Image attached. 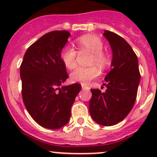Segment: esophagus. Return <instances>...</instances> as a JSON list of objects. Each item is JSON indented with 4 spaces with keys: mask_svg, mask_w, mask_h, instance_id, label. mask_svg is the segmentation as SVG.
<instances>
[{
    "mask_svg": "<svg viewBox=\"0 0 157 157\" xmlns=\"http://www.w3.org/2000/svg\"><path fill=\"white\" fill-rule=\"evenodd\" d=\"M81 86H82V89H83V90H87L88 89V86L85 84H81Z\"/></svg>",
    "mask_w": 157,
    "mask_h": 157,
    "instance_id": "34e87169",
    "label": "esophagus"
}]
</instances>
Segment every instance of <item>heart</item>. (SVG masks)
Wrapping results in <instances>:
<instances>
[{
    "instance_id": "heart-1",
    "label": "heart",
    "mask_w": 157,
    "mask_h": 157,
    "mask_svg": "<svg viewBox=\"0 0 157 157\" xmlns=\"http://www.w3.org/2000/svg\"><path fill=\"white\" fill-rule=\"evenodd\" d=\"M79 48L82 51L92 53L90 64H96L102 68H105L110 63V58L102 51L103 43L99 37L93 35H86L78 38L77 40ZM77 51L71 45H65L61 52V59L67 68L73 69L77 65ZM99 70L96 66L78 67L71 74V80L73 82L86 84L90 80L99 75Z\"/></svg>"
}]
</instances>
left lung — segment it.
<instances>
[{
	"label": "left lung",
	"instance_id": "1",
	"mask_svg": "<svg viewBox=\"0 0 157 157\" xmlns=\"http://www.w3.org/2000/svg\"><path fill=\"white\" fill-rule=\"evenodd\" d=\"M103 36L112 50V69L105 77V93L91 89L89 109L93 119L103 126L122 121L135 102L140 83L137 57L131 45L118 34L105 30Z\"/></svg>",
	"mask_w": 157,
	"mask_h": 157
}]
</instances>
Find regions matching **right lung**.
I'll return each mask as SVG.
<instances>
[{
  "label": "right lung",
  "instance_id": "obj_1",
  "mask_svg": "<svg viewBox=\"0 0 157 157\" xmlns=\"http://www.w3.org/2000/svg\"><path fill=\"white\" fill-rule=\"evenodd\" d=\"M70 33L55 30L39 38L26 50L20 65L23 103L42 127L58 129L71 118V109L81 85L61 86L68 74L61 52Z\"/></svg>",
  "mask_w": 157,
  "mask_h": 157
}]
</instances>
